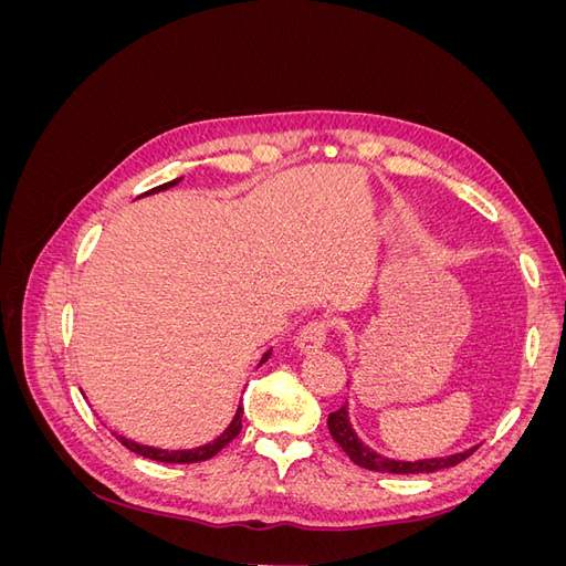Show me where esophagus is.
Wrapping results in <instances>:
<instances>
[{"instance_id": "34e87169", "label": "esophagus", "mask_w": 566, "mask_h": 566, "mask_svg": "<svg viewBox=\"0 0 566 566\" xmlns=\"http://www.w3.org/2000/svg\"><path fill=\"white\" fill-rule=\"evenodd\" d=\"M333 328V323L328 318H314L304 325V328L300 331V337H297V347L304 352V354H312V352H318L323 347L325 337H328Z\"/></svg>"}]
</instances>
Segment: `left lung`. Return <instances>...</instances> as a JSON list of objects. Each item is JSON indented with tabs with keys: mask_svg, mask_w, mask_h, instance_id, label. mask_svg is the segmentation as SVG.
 <instances>
[{
	"mask_svg": "<svg viewBox=\"0 0 566 566\" xmlns=\"http://www.w3.org/2000/svg\"><path fill=\"white\" fill-rule=\"evenodd\" d=\"M328 430L331 437L339 443V449L347 453V458L354 462V465L364 468V470H373V472H391V474H418V472H437V470H447L458 465L465 458H470L474 449L465 451V453H455L449 458H432V460H418V462H401V460H389L382 458L375 451H370L368 447H364L358 437L354 434L349 418H347V406L337 408L335 413L328 416Z\"/></svg>",
	"mask_w": 566,
	"mask_h": 566,
	"instance_id": "1",
	"label": "left lung"
}]
</instances>
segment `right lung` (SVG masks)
Segmentation results:
<instances>
[{
    "mask_svg": "<svg viewBox=\"0 0 566 566\" xmlns=\"http://www.w3.org/2000/svg\"><path fill=\"white\" fill-rule=\"evenodd\" d=\"M179 181H181V179L167 181V184H163V186L150 188L148 193H158V191H165V188L175 186V184H179ZM144 196H146V193H144ZM269 356H271V352H266V354H264L262 364L266 361ZM241 418H243V408H238V410H235V416H233V420H231V424L227 427L224 432H221V434H219V437H217L212 443H205V447H200V449H191V451H163V449H150V447H142V443L129 441V439L119 437V434H115V437H117V441H119V443H123L125 449L134 451L136 455L150 458V460H158V462H202V460H210L212 455H217L221 449L227 447V443H231V441H233L238 434H241V430H243Z\"/></svg>",
    "mask_w": 566,
    "mask_h": 566,
    "instance_id": "obj_1",
    "label": "right lung"
}]
</instances>
